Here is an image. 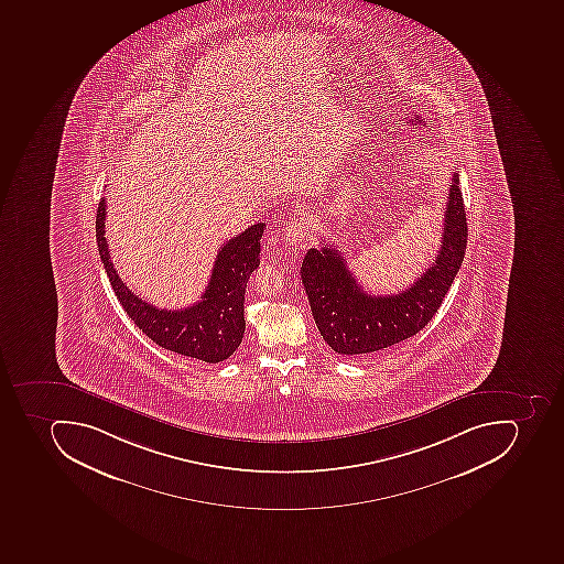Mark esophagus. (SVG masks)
<instances>
[{
  "label": "esophagus",
  "instance_id": "esophagus-1",
  "mask_svg": "<svg viewBox=\"0 0 564 564\" xmlns=\"http://www.w3.org/2000/svg\"><path fill=\"white\" fill-rule=\"evenodd\" d=\"M307 234V221L304 219H295L292 224L286 225L284 228V236L289 240L290 245L299 246L302 240L306 239Z\"/></svg>",
  "mask_w": 564,
  "mask_h": 564
}]
</instances>
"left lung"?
I'll return each instance as SVG.
<instances>
[{
    "label": "left lung",
    "mask_w": 564,
    "mask_h": 564,
    "mask_svg": "<svg viewBox=\"0 0 564 564\" xmlns=\"http://www.w3.org/2000/svg\"><path fill=\"white\" fill-rule=\"evenodd\" d=\"M466 245V210L454 172L436 260L404 292L369 295L355 281L337 246L311 248L302 260L301 278L325 343L336 354L351 357L415 336L442 306L463 263Z\"/></svg>",
    "instance_id": "1"
}]
</instances>
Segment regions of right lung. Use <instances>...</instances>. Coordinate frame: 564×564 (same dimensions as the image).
<instances>
[{"instance_id": "obj_1", "label": "right lung", "mask_w": 564, "mask_h": 564, "mask_svg": "<svg viewBox=\"0 0 564 564\" xmlns=\"http://www.w3.org/2000/svg\"><path fill=\"white\" fill-rule=\"evenodd\" d=\"M106 197L97 210V242L116 297L137 327L162 348L202 362H224L245 336V293L249 275L260 265V239L265 225L246 228L221 246L200 301L184 310H158L122 283L110 260L106 239Z\"/></svg>"}]
</instances>
